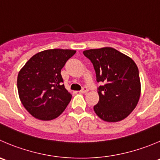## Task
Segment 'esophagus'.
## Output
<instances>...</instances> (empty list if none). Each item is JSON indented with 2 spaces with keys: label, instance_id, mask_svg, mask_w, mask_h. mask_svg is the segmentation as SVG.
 Here are the masks:
<instances>
[{
  "label": "esophagus",
  "instance_id": "obj_1",
  "mask_svg": "<svg viewBox=\"0 0 160 160\" xmlns=\"http://www.w3.org/2000/svg\"><path fill=\"white\" fill-rule=\"evenodd\" d=\"M88 88H87V87H83V88H82V89L80 90L79 92L81 93V94H83V93H86V92H88Z\"/></svg>",
  "mask_w": 160,
  "mask_h": 160
}]
</instances>
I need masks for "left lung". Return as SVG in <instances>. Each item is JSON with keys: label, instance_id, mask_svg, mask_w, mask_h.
<instances>
[{"label": "left lung", "instance_id": "left-lung-1", "mask_svg": "<svg viewBox=\"0 0 160 160\" xmlns=\"http://www.w3.org/2000/svg\"><path fill=\"white\" fill-rule=\"evenodd\" d=\"M91 62L98 83L99 101L94 106L97 116L106 122H118L131 114L138 102L141 83L137 65L112 48L83 52Z\"/></svg>", "mask_w": 160, "mask_h": 160}]
</instances>
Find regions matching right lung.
Instances as JSON below:
<instances>
[{"instance_id":"add662e5","label":"right lung","mask_w":160,"mask_h":160,"mask_svg":"<svg viewBox=\"0 0 160 160\" xmlns=\"http://www.w3.org/2000/svg\"><path fill=\"white\" fill-rule=\"evenodd\" d=\"M76 51L50 49L36 54L17 79L22 104L33 117L52 120L66 109L72 94L63 84L61 69Z\"/></svg>"}]
</instances>
